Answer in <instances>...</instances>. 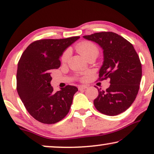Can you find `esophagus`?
Returning <instances> with one entry per match:
<instances>
[{
    "label": "esophagus",
    "instance_id": "1",
    "mask_svg": "<svg viewBox=\"0 0 154 154\" xmlns=\"http://www.w3.org/2000/svg\"><path fill=\"white\" fill-rule=\"evenodd\" d=\"M88 88L87 85H79V90H85L86 88Z\"/></svg>",
    "mask_w": 154,
    "mask_h": 154
}]
</instances>
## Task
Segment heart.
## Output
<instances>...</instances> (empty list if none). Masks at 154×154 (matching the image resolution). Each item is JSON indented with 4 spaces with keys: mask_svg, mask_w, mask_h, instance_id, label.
Masks as SVG:
<instances>
[{
    "mask_svg": "<svg viewBox=\"0 0 154 154\" xmlns=\"http://www.w3.org/2000/svg\"><path fill=\"white\" fill-rule=\"evenodd\" d=\"M76 50L79 54H81L83 57L88 59L90 57H97L99 54V49L95 44L90 41H83L76 45ZM69 51H65L61 56V62H66L69 58Z\"/></svg>",
    "mask_w": 154,
    "mask_h": 154,
    "instance_id": "heart-1",
    "label": "heart"
}]
</instances>
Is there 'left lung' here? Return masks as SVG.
<instances>
[{"instance_id": "left-lung-1", "label": "left lung", "mask_w": 154, "mask_h": 154, "mask_svg": "<svg viewBox=\"0 0 154 154\" xmlns=\"http://www.w3.org/2000/svg\"><path fill=\"white\" fill-rule=\"evenodd\" d=\"M83 38L95 42L103 49L104 62L98 79H110V86L106 90L98 89L94 106L107 116L124 112L135 100L142 79V64L133 45L110 31L94 33Z\"/></svg>"}]
</instances>
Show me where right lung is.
<instances>
[{
    "mask_svg": "<svg viewBox=\"0 0 154 154\" xmlns=\"http://www.w3.org/2000/svg\"><path fill=\"white\" fill-rule=\"evenodd\" d=\"M42 39L31 43L18 62L17 90L31 116L45 124L60 121L70 110L75 86L66 85L54 92L50 85L51 71L60 68V57L79 38Z\"/></svg>",
    "mask_w": 154,
    "mask_h": 154,
    "instance_id": "obj_1",
    "label": "right lung"
}]
</instances>
